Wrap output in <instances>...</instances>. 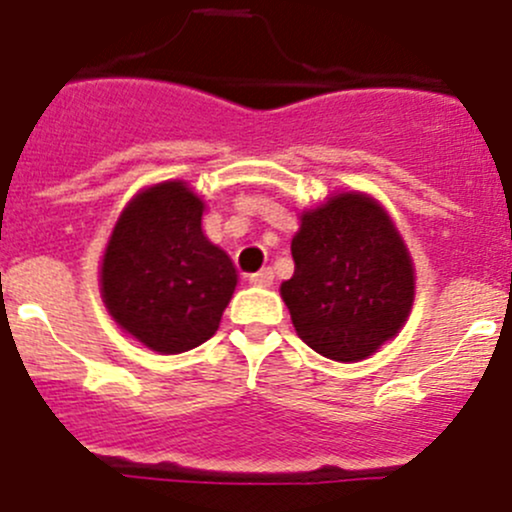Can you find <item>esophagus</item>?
Returning <instances> with one entry per match:
<instances>
[{"instance_id": "obj_1", "label": "esophagus", "mask_w": 512, "mask_h": 512, "mask_svg": "<svg viewBox=\"0 0 512 512\" xmlns=\"http://www.w3.org/2000/svg\"><path fill=\"white\" fill-rule=\"evenodd\" d=\"M272 280H275V272H272V267H265V270L250 275V283L255 285V288H270Z\"/></svg>"}]
</instances>
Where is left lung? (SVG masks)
<instances>
[{"mask_svg":"<svg viewBox=\"0 0 512 512\" xmlns=\"http://www.w3.org/2000/svg\"><path fill=\"white\" fill-rule=\"evenodd\" d=\"M293 278L280 285L295 333L321 356L353 364L404 328L414 262L394 219L364 191H338L300 212Z\"/></svg>","mask_w":512,"mask_h":512,"instance_id":"8db88e82","label":"left lung"}]
</instances>
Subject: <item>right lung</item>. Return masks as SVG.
Returning a JSON list of instances; mask_svg holds the SVG:
<instances>
[{"label": "right lung", "mask_w": 512, "mask_h": 512, "mask_svg": "<svg viewBox=\"0 0 512 512\" xmlns=\"http://www.w3.org/2000/svg\"><path fill=\"white\" fill-rule=\"evenodd\" d=\"M204 199L186 181L141 189L100 260V298L121 331L156 353H184L217 333L237 270L202 229Z\"/></svg>", "instance_id": "obj_1"}]
</instances>
